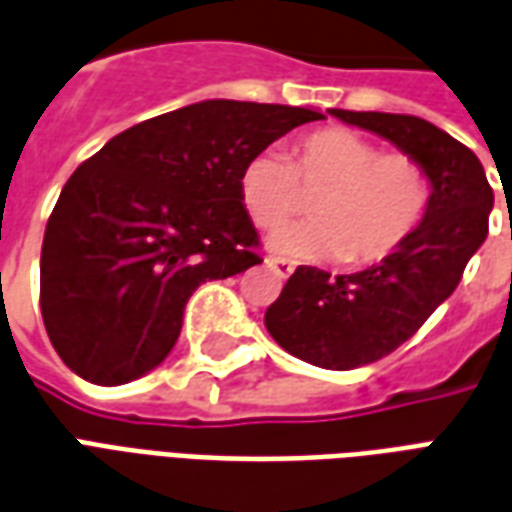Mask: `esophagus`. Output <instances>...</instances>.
I'll use <instances>...</instances> for the list:
<instances>
[{
	"label": "esophagus",
	"mask_w": 512,
	"mask_h": 512,
	"mask_svg": "<svg viewBox=\"0 0 512 512\" xmlns=\"http://www.w3.org/2000/svg\"><path fill=\"white\" fill-rule=\"evenodd\" d=\"M268 268H271L279 279H288L296 266H293L290 260H285V257H271V260H268Z\"/></svg>",
	"instance_id": "1"
}]
</instances>
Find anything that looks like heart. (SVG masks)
<instances>
[{
    "mask_svg": "<svg viewBox=\"0 0 512 512\" xmlns=\"http://www.w3.org/2000/svg\"><path fill=\"white\" fill-rule=\"evenodd\" d=\"M310 202L312 222L282 230L271 249L296 260L378 266L417 233L433 202V178L411 153L381 150L345 128H323L299 139L290 164L277 153H255L238 172V197L260 230H277Z\"/></svg>",
    "mask_w": 512,
    "mask_h": 512,
    "instance_id": "1",
    "label": "heart"
}]
</instances>
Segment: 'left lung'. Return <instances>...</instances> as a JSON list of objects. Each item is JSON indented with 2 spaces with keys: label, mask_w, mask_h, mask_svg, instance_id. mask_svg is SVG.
Segmentation results:
<instances>
[{
  "label": "left lung",
  "mask_w": 512,
  "mask_h": 512,
  "mask_svg": "<svg viewBox=\"0 0 512 512\" xmlns=\"http://www.w3.org/2000/svg\"><path fill=\"white\" fill-rule=\"evenodd\" d=\"M329 112L417 156L433 178L428 216L397 255L340 277L299 266L266 310L268 334L288 354L326 370H354L392 354L450 299L488 235L494 189L480 158L422 117Z\"/></svg>",
  "instance_id": "obj_1"
}]
</instances>
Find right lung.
Masks as SVG:
<instances>
[{
    "mask_svg": "<svg viewBox=\"0 0 512 512\" xmlns=\"http://www.w3.org/2000/svg\"><path fill=\"white\" fill-rule=\"evenodd\" d=\"M315 109L200 101L112 136L46 224L40 312L65 365L98 386L161 365L191 293L263 263L238 172Z\"/></svg>",
    "mask_w": 512,
    "mask_h": 512,
    "instance_id": "1",
    "label": "right lung"
}]
</instances>
